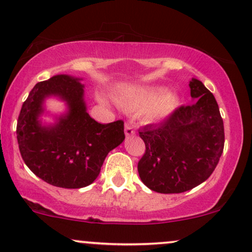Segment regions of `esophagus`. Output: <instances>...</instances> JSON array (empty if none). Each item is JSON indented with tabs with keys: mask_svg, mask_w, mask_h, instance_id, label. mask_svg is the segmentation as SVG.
I'll return each instance as SVG.
<instances>
[{
	"mask_svg": "<svg viewBox=\"0 0 252 252\" xmlns=\"http://www.w3.org/2000/svg\"><path fill=\"white\" fill-rule=\"evenodd\" d=\"M125 134H126L127 136L134 135V134H135L134 127H133L132 125H129V124H126V125H125Z\"/></svg>",
	"mask_w": 252,
	"mask_h": 252,
	"instance_id": "esophagus-1",
	"label": "esophagus"
}]
</instances>
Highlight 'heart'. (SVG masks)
Here are the masks:
<instances>
[{"instance_id":"b5f03b06","label":"heart","mask_w":252,"mask_h":252,"mask_svg":"<svg viewBox=\"0 0 252 252\" xmlns=\"http://www.w3.org/2000/svg\"><path fill=\"white\" fill-rule=\"evenodd\" d=\"M126 107L134 111L147 108L146 118L151 121L162 120L178 107L179 97L174 93H164L162 88H140L133 91L123 101Z\"/></svg>"}]
</instances>
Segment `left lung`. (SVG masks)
<instances>
[{
    "mask_svg": "<svg viewBox=\"0 0 252 252\" xmlns=\"http://www.w3.org/2000/svg\"><path fill=\"white\" fill-rule=\"evenodd\" d=\"M189 88L192 104L175 108L158 125L139 129L146 146L138 162L139 176L161 194H179L206 181L224 148V126L215 97L197 79Z\"/></svg>",
    "mask_w": 252,
    "mask_h": 252,
    "instance_id": "8db88e82",
    "label": "left lung"
}]
</instances>
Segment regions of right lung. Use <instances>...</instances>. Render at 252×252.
Here are the masks:
<instances>
[{
  "mask_svg": "<svg viewBox=\"0 0 252 252\" xmlns=\"http://www.w3.org/2000/svg\"><path fill=\"white\" fill-rule=\"evenodd\" d=\"M79 80L58 74L37 83L22 105L16 127L22 159L31 172L67 189L91 185L107 154L125 139L123 120L99 124L89 116ZM49 95L66 101L69 112L55 126H42L38 117Z\"/></svg>",
  "mask_w": 252,
  "mask_h": 252,
  "instance_id": "right-lung-1",
  "label": "right lung"
}]
</instances>
